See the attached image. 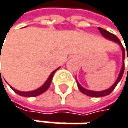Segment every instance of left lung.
Listing matches in <instances>:
<instances>
[{"mask_svg":"<svg viewBox=\"0 0 128 128\" xmlns=\"http://www.w3.org/2000/svg\"><path fill=\"white\" fill-rule=\"evenodd\" d=\"M98 30H99V31L101 32V34H102V36H104V38H107V39H108V40H110V41H112V42H114L118 43V44L121 46V48H122V51H123V65H122L121 71H120V75H119V76H118V78H117L116 81L115 82V83L113 84V85H112L110 88L107 89V90H103V91H92V90H86V89L83 88V87L80 85V84L78 82V81L76 80V82H77V85H78V89H80V90L82 94H86V95L90 96V97H93V98H100V97H104V96L109 95V94H110L113 91L114 89L116 88V86H117V84L119 83V82L121 80V78H122V77H123V75H124V57H125V52H124V46H123L122 44H121V42L119 40V38H118L116 35H114L113 34H112V33L107 31L106 30H104V29H102V28H101V27H98Z\"/></svg>","mask_w":128,"mask_h":128,"instance_id":"obj_1","label":"left lung"}]
</instances>
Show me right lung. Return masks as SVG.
Instances as JSON below:
<instances>
[{"label":"right lung","instance_id":"add662e5","mask_svg":"<svg viewBox=\"0 0 128 128\" xmlns=\"http://www.w3.org/2000/svg\"><path fill=\"white\" fill-rule=\"evenodd\" d=\"M59 69V68H57L56 70L55 71H53L52 73H51V75L50 76V77H48V78L47 80V81L44 83V85L42 86L40 88H38L37 89V90H33V91H30V92H22V91H19V90H16V89H14L13 87H12L11 88L17 94H19V95L20 96H22V97H28V98H32V97H36V96H38V95H41L43 93H45L48 88H50V85H51V82H52V77L53 76H54V74L55 72Z\"/></svg>","mask_w":128,"mask_h":128}]
</instances>
